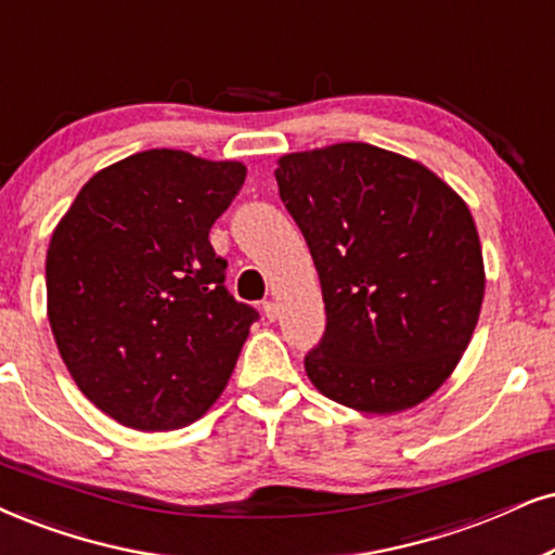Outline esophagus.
<instances>
[{"instance_id": "1", "label": "esophagus", "mask_w": 555, "mask_h": 555, "mask_svg": "<svg viewBox=\"0 0 555 555\" xmlns=\"http://www.w3.org/2000/svg\"><path fill=\"white\" fill-rule=\"evenodd\" d=\"M261 310H263V318L266 320H276L279 318V305H276V301H271V299H266L263 301V307H261Z\"/></svg>"}]
</instances>
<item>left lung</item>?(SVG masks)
Segmentation results:
<instances>
[{
	"instance_id": "left-lung-1",
	"label": "left lung",
	"mask_w": 555,
	"mask_h": 555,
	"mask_svg": "<svg viewBox=\"0 0 555 555\" xmlns=\"http://www.w3.org/2000/svg\"><path fill=\"white\" fill-rule=\"evenodd\" d=\"M276 184L325 299V333L305 356L310 382L371 415L420 404L451 376L481 310V245L464 199L369 143L284 156Z\"/></svg>"
}]
</instances>
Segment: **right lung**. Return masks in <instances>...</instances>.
Wrapping results in <instances>:
<instances>
[{
    "label": "right lung",
    "mask_w": 555,
    "mask_h": 555,
    "mask_svg": "<svg viewBox=\"0 0 555 555\" xmlns=\"http://www.w3.org/2000/svg\"><path fill=\"white\" fill-rule=\"evenodd\" d=\"M245 181L235 160L143 151L91 177L46 258L48 320L76 387L135 430L212 406L258 312L225 286L209 230Z\"/></svg>",
    "instance_id": "1"
}]
</instances>
